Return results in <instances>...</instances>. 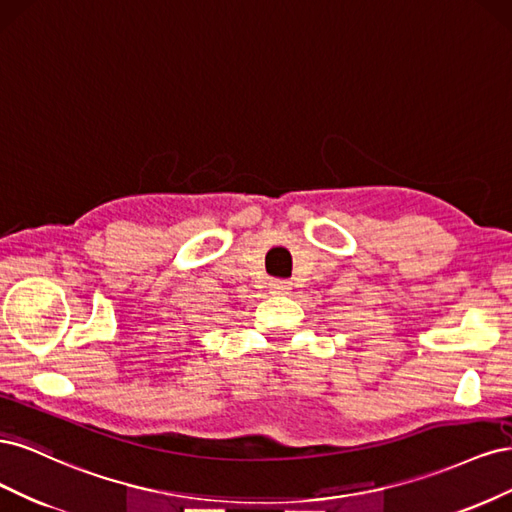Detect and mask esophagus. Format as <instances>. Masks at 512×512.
Masks as SVG:
<instances>
[{
	"mask_svg": "<svg viewBox=\"0 0 512 512\" xmlns=\"http://www.w3.org/2000/svg\"><path fill=\"white\" fill-rule=\"evenodd\" d=\"M269 290L271 294H288L292 290V284L288 280H271Z\"/></svg>",
	"mask_w": 512,
	"mask_h": 512,
	"instance_id": "obj_1",
	"label": "esophagus"
}]
</instances>
